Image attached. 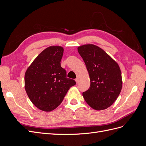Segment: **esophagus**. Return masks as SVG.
<instances>
[{
	"instance_id": "esophagus-1",
	"label": "esophagus",
	"mask_w": 146,
	"mask_h": 146,
	"mask_svg": "<svg viewBox=\"0 0 146 146\" xmlns=\"http://www.w3.org/2000/svg\"><path fill=\"white\" fill-rule=\"evenodd\" d=\"M75 80H76V83H77L78 82V81H79V78H76V79H75Z\"/></svg>"
}]
</instances>
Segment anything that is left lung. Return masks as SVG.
<instances>
[{
    "label": "left lung",
    "mask_w": 146,
    "mask_h": 146,
    "mask_svg": "<svg viewBox=\"0 0 146 146\" xmlns=\"http://www.w3.org/2000/svg\"><path fill=\"white\" fill-rule=\"evenodd\" d=\"M77 49L86 64L91 82L90 88L83 92L84 99L96 110L108 108L122 90L120 68L116 61L96 45L84 44Z\"/></svg>",
    "instance_id": "1"
}]
</instances>
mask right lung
Listing matches in <instances>:
<instances>
[{
  "label": "right lung",
  "mask_w": 146,
  "mask_h": 146,
  "mask_svg": "<svg viewBox=\"0 0 146 146\" xmlns=\"http://www.w3.org/2000/svg\"><path fill=\"white\" fill-rule=\"evenodd\" d=\"M64 48L47 47L35 58L25 73V90L31 102L38 109L51 111L62 102L69 88L76 84L66 77L60 61Z\"/></svg>",
  "instance_id": "right-lung-1"
}]
</instances>
